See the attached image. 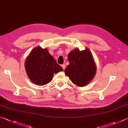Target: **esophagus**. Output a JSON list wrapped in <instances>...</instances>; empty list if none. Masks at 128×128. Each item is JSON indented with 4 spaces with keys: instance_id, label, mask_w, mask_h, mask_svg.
<instances>
[{
    "instance_id": "esophagus-1",
    "label": "esophagus",
    "mask_w": 128,
    "mask_h": 128,
    "mask_svg": "<svg viewBox=\"0 0 128 128\" xmlns=\"http://www.w3.org/2000/svg\"><path fill=\"white\" fill-rule=\"evenodd\" d=\"M62 69H65V68H66V64H62Z\"/></svg>"
}]
</instances>
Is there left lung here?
<instances>
[{"instance_id":"left-lung-1","label":"left lung","mask_w":128,"mask_h":128,"mask_svg":"<svg viewBox=\"0 0 128 128\" xmlns=\"http://www.w3.org/2000/svg\"><path fill=\"white\" fill-rule=\"evenodd\" d=\"M68 59L69 65L65 69L66 75L77 86H86L93 80L96 72L92 53L88 48L82 51L77 48L69 53Z\"/></svg>"}]
</instances>
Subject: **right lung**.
<instances>
[{
  "mask_svg": "<svg viewBox=\"0 0 128 128\" xmlns=\"http://www.w3.org/2000/svg\"><path fill=\"white\" fill-rule=\"evenodd\" d=\"M27 76L34 84L44 86L50 82L54 73L63 70L46 48H33L25 61Z\"/></svg>",
  "mask_w": 128,
  "mask_h": 128,
  "instance_id": "obj_1",
  "label": "right lung"
}]
</instances>
